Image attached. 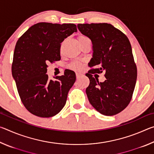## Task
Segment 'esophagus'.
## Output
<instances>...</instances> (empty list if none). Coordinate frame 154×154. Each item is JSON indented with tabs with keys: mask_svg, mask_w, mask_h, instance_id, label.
Segmentation results:
<instances>
[{
	"mask_svg": "<svg viewBox=\"0 0 154 154\" xmlns=\"http://www.w3.org/2000/svg\"><path fill=\"white\" fill-rule=\"evenodd\" d=\"M82 76V74L81 73H79V72H77L76 73V77H77V79H79V78H80Z\"/></svg>",
	"mask_w": 154,
	"mask_h": 154,
	"instance_id": "34e87169",
	"label": "esophagus"
}]
</instances>
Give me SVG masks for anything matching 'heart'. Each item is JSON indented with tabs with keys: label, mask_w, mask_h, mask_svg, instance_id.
Segmentation results:
<instances>
[{
	"label": "heart",
	"mask_w": 154,
	"mask_h": 154,
	"mask_svg": "<svg viewBox=\"0 0 154 154\" xmlns=\"http://www.w3.org/2000/svg\"><path fill=\"white\" fill-rule=\"evenodd\" d=\"M79 38H88L86 36H80V37L79 38ZM72 69H76V70H79V69H82V64H79V63H78V62H75V63H73L72 64Z\"/></svg>",
	"instance_id": "obj_1"
}]
</instances>
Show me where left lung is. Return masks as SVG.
<instances>
[{
	"label": "left lung",
	"instance_id": "obj_1",
	"mask_svg": "<svg viewBox=\"0 0 154 154\" xmlns=\"http://www.w3.org/2000/svg\"><path fill=\"white\" fill-rule=\"evenodd\" d=\"M77 28L92 41L93 54L88 65L96 68L85 74L90 79L85 90L89 102L104 116L120 113L131 100L137 78L128 38L107 23L79 24ZM103 71L106 80L99 82L91 74Z\"/></svg>",
	"mask_w": 154,
	"mask_h": 154
}]
</instances>
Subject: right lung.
<instances>
[{"label":"right lung","instance_id":"obj_1","mask_svg":"<svg viewBox=\"0 0 154 154\" xmlns=\"http://www.w3.org/2000/svg\"><path fill=\"white\" fill-rule=\"evenodd\" d=\"M74 24L40 22L32 26L18 39L12 63V75L22 103L41 118L58 114L66 102L76 80L74 71L65 70L55 81L46 74L48 63L60 60V43L76 32Z\"/></svg>","mask_w":154,"mask_h":154}]
</instances>
